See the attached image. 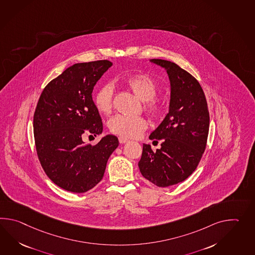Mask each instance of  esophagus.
I'll return each mask as SVG.
<instances>
[{"label": "esophagus", "mask_w": 255, "mask_h": 255, "mask_svg": "<svg viewBox=\"0 0 255 255\" xmlns=\"http://www.w3.org/2000/svg\"><path fill=\"white\" fill-rule=\"evenodd\" d=\"M119 141L120 143H125V142L129 141V139H127V138H125V137H123V136H120Z\"/></svg>", "instance_id": "obj_1"}]
</instances>
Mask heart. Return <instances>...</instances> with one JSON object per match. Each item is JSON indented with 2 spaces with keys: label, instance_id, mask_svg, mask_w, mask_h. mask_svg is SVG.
I'll list each match as a JSON object with an SVG mask.
<instances>
[{
  "label": "heart",
  "instance_id": "b5f03b06",
  "mask_svg": "<svg viewBox=\"0 0 255 255\" xmlns=\"http://www.w3.org/2000/svg\"><path fill=\"white\" fill-rule=\"evenodd\" d=\"M125 84L131 92L144 102L143 108L152 117L158 118L165 112L166 104L164 99L156 96L158 83L152 76L146 73L130 75L125 79ZM114 86L105 83L101 86L93 97L97 110L103 114L112 113L114 109ZM110 130L118 135L128 138H136L148 128V122L141 116L130 117L116 115L109 122Z\"/></svg>",
  "mask_w": 255,
  "mask_h": 255
}]
</instances>
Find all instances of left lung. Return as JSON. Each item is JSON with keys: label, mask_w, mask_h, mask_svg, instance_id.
<instances>
[{"label": "left lung", "mask_w": 255, "mask_h": 255, "mask_svg": "<svg viewBox=\"0 0 255 255\" xmlns=\"http://www.w3.org/2000/svg\"><path fill=\"white\" fill-rule=\"evenodd\" d=\"M151 62L168 74L169 113L149 136L162 140L161 148L153 151L143 143L138 165L144 178L157 187H169L186 180L199 164L207 146L210 113L203 90L191 74L164 59Z\"/></svg>", "instance_id": "1"}]
</instances>
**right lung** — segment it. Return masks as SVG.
<instances>
[{
    "mask_svg": "<svg viewBox=\"0 0 255 255\" xmlns=\"http://www.w3.org/2000/svg\"><path fill=\"white\" fill-rule=\"evenodd\" d=\"M112 66L109 60H97L69 67L45 86L35 108L34 143L40 164L52 181L69 192L84 193L95 187L119 145L114 135L103 137L93 146L82 140L84 134L102 132L91 94Z\"/></svg>",
    "mask_w": 255,
    "mask_h": 255,
    "instance_id": "right-lung-1",
    "label": "right lung"
}]
</instances>
